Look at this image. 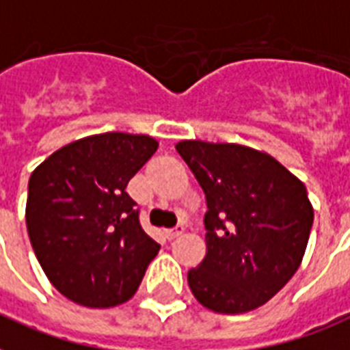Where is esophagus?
Returning a JSON list of instances; mask_svg holds the SVG:
<instances>
[{"instance_id": "34e87169", "label": "esophagus", "mask_w": 350, "mask_h": 350, "mask_svg": "<svg viewBox=\"0 0 350 350\" xmlns=\"http://www.w3.org/2000/svg\"><path fill=\"white\" fill-rule=\"evenodd\" d=\"M180 234H183V226H176V228H172V229H165V237L170 240L178 239Z\"/></svg>"}]
</instances>
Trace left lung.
<instances>
[{"mask_svg": "<svg viewBox=\"0 0 350 350\" xmlns=\"http://www.w3.org/2000/svg\"><path fill=\"white\" fill-rule=\"evenodd\" d=\"M176 150L207 202V253L187 273L189 288L217 314L255 310L292 279L305 257L314 222L305 183L252 146L185 139Z\"/></svg>", "mask_w": 350, "mask_h": 350, "instance_id": "obj_1", "label": "left lung"}]
</instances>
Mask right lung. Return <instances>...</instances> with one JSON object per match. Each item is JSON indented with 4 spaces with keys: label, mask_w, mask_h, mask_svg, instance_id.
I'll list each match as a JSON object with an SVG mask.
<instances>
[{
    "label": "right lung",
    "mask_w": 350,
    "mask_h": 350,
    "mask_svg": "<svg viewBox=\"0 0 350 350\" xmlns=\"http://www.w3.org/2000/svg\"><path fill=\"white\" fill-rule=\"evenodd\" d=\"M157 145L145 133H97L58 148L33 170L29 239L51 284L77 305L126 303L159 252L126 193Z\"/></svg>",
    "instance_id": "right-lung-1"
}]
</instances>
